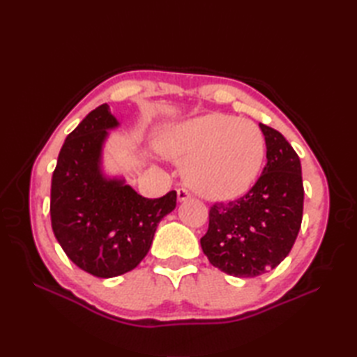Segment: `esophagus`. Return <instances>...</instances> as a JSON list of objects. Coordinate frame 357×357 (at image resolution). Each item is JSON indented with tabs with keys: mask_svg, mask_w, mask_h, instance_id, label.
Wrapping results in <instances>:
<instances>
[{
	"mask_svg": "<svg viewBox=\"0 0 357 357\" xmlns=\"http://www.w3.org/2000/svg\"><path fill=\"white\" fill-rule=\"evenodd\" d=\"M192 198V195L185 188H178V201L179 202H185Z\"/></svg>",
	"mask_w": 357,
	"mask_h": 357,
	"instance_id": "obj_1",
	"label": "esophagus"
}]
</instances>
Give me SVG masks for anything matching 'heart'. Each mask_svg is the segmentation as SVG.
<instances>
[{"mask_svg":"<svg viewBox=\"0 0 357 357\" xmlns=\"http://www.w3.org/2000/svg\"><path fill=\"white\" fill-rule=\"evenodd\" d=\"M165 156L185 164V179L208 199L229 201L247 193L259 176L265 139L245 119L207 113L167 128L161 138Z\"/></svg>","mask_w":357,"mask_h":357,"instance_id":"heart-1","label":"heart"}]
</instances>
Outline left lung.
<instances>
[{"mask_svg": "<svg viewBox=\"0 0 357 357\" xmlns=\"http://www.w3.org/2000/svg\"><path fill=\"white\" fill-rule=\"evenodd\" d=\"M267 165L247 195L210 208L201 238L210 264L227 275L256 278L282 262L301 229L304 184L299 156L275 128L259 124Z\"/></svg>", "mask_w": 357, "mask_h": 357, "instance_id": "1", "label": "left lung"}]
</instances>
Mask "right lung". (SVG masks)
<instances>
[{"mask_svg": "<svg viewBox=\"0 0 357 357\" xmlns=\"http://www.w3.org/2000/svg\"><path fill=\"white\" fill-rule=\"evenodd\" d=\"M118 127L107 104L90 112L66 138L52 176L55 238L75 265L96 278L133 270L149 253L158 224L176 207V192L147 199L123 176L104 172L105 141Z\"/></svg>", "mask_w": 357, "mask_h": 357, "instance_id": "right-lung-1", "label": "right lung"}]
</instances>
